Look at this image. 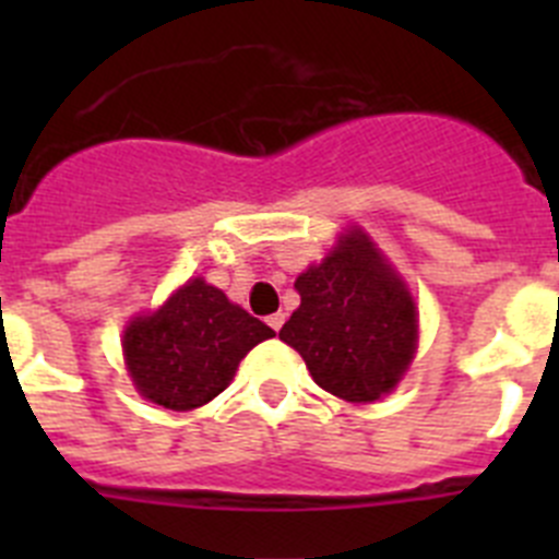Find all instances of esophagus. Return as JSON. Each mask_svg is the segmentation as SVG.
Segmentation results:
<instances>
[{
  "instance_id": "1",
  "label": "esophagus",
  "mask_w": 559,
  "mask_h": 559,
  "mask_svg": "<svg viewBox=\"0 0 559 559\" xmlns=\"http://www.w3.org/2000/svg\"><path fill=\"white\" fill-rule=\"evenodd\" d=\"M285 324V313H271L269 316V328L274 330V333H280V328Z\"/></svg>"
}]
</instances>
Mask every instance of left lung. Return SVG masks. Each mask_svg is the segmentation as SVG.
<instances>
[{"label": "left lung", "instance_id": "obj_1", "mask_svg": "<svg viewBox=\"0 0 559 559\" xmlns=\"http://www.w3.org/2000/svg\"><path fill=\"white\" fill-rule=\"evenodd\" d=\"M294 288L302 305L280 338L302 355L316 383L349 403L392 392L417 347V310L369 237L358 229L341 237Z\"/></svg>", "mask_w": 559, "mask_h": 559}]
</instances>
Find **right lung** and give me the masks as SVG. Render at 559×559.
Segmentation results:
<instances>
[{
	"label": "right lung",
	"mask_w": 559,
	"mask_h": 559,
	"mask_svg": "<svg viewBox=\"0 0 559 559\" xmlns=\"http://www.w3.org/2000/svg\"><path fill=\"white\" fill-rule=\"evenodd\" d=\"M274 330L231 305L224 290L190 280L159 313L126 330L133 386L156 406L190 412L229 386L237 364Z\"/></svg>",
	"instance_id": "add662e5"
}]
</instances>
